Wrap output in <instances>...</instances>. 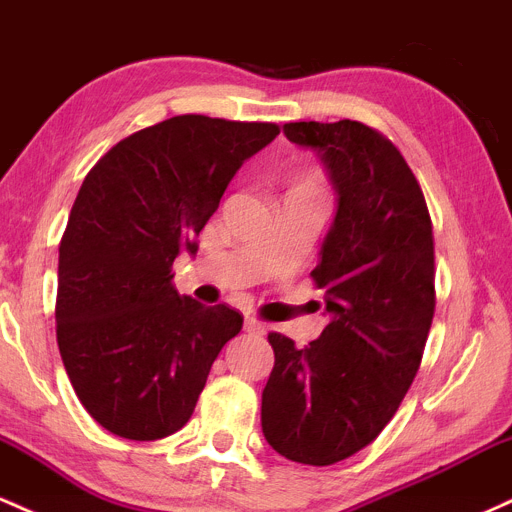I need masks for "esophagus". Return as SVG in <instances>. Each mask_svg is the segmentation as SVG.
I'll return each instance as SVG.
<instances>
[{
  "label": "esophagus",
  "instance_id": "esophagus-1",
  "mask_svg": "<svg viewBox=\"0 0 512 512\" xmlns=\"http://www.w3.org/2000/svg\"><path fill=\"white\" fill-rule=\"evenodd\" d=\"M245 332L252 334V337H262V334L267 332V327H264V322L257 320V317L245 315Z\"/></svg>",
  "mask_w": 512,
  "mask_h": 512
}]
</instances>
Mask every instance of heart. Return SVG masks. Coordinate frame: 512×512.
<instances>
[{"label": "heart", "instance_id": "1", "mask_svg": "<svg viewBox=\"0 0 512 512\" xmlns=\"http://www.w3.org/2000/svg\"><path fill=\"white\" fill-rule=\"evenodd\" d=\"M291 192H303V195L322 197L325 195V180H322V175L308 173L303 180H298L296 185H293Z\"/></svg>", "mask_w": 512, "mask_h": 512}]
</instances>
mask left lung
I'll use <instances>...</instances> for the list:
<instances>
[{
    "instance_id": "obj_1",
    "label": "left lung",
    "mask_w": 512,
    "mask_h": 512,
    "mask_svg": "<svg viewBox=\"0 0 512 512\" xmlns=\"http://www.w3.org/2000/svg\"><path fill=\"white\" fill-rule=\"evenodd\" d=\"M325 161L337 216L310 272L330 325L303 349L269 332L262 433L286 460L327 467L390 424L421 366L436 310L433 223L399 149L356 120L289 122Z\"/></svg>"
}]
</instances>
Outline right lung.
Returning <instances> with one entry per match:
<instances>
[{
    "instance_id": "add662e5",
    "label": "right lung",
    "mask_w": 512,
    "mask_h": 512,
    "mask_svg": "<svg viewBox=\"0 0 512 512\" xmlns=\"http://www.w3.org/2000/svg\"><path fill=\"white\" fill-rule=\"evenodd\" d=\"M276 134L274 122L178 115L88 170L60 243L55 320L76 397L105 431L158 440L190 421L243 315L180 296L173 262L195 255L228 182Z\"/></svg>"
}]
</instances>
